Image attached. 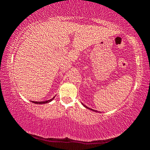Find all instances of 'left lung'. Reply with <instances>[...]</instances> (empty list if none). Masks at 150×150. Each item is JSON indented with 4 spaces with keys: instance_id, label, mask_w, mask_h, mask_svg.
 Wrapping results in <instances>:
<instances>
[{
    "instance_id": "1",
    "label": "left lung",
    "mask_w": 150,
    "mask_h": 150,
    "mask_svg": "<svg viewBox=\"0 0 150 150\" xmlns=\"http://www.w3.org/2000/svg\"><path fill=\"white\" fill-rule=\"evenodd\" d=\"M84 106H85V105H84ZM85 106V107H86V108H88V107H87V106ZM90 109H91V110H92V111H94V110H93V109H92V108H90Z\"/></svg>"
}]
</instances>
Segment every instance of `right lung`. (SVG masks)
<instances>
[{
    "mask_svg": "<svg viewBox=\"0 0 150 150\" xmlns=\"http://www.w3.org/2000/svg\"><path fill=\"white\" fill-rule=\"evenodd\" d=\"M54 99V97L52 98V99H49V100H47V101H32V102L34 103V104H46V103H49L50 101H51L53 100V99Z\"/></svg>",
    "mask_w": 150,
    "mask_h": 150,
    "instance_id": "obj_1",
    "label": "right lung"
}]
</instances>
